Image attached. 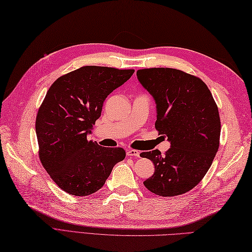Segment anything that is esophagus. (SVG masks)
Segmentation results:
<instances>
[{
	"mask_svg": "<svg viewBox=\"0 0 252 252\" xmlns=\"http://www.w3.org/2000/svg\"><path fill=\"white\" fill-rule=\"evenodd\" d=\"M127 156H133V157H140V152L137 150H127L126 152Z\"/></svg>",
	"mask_w": 252,
	"mask_h": 252,
	"instance_id": "34e87169",
	"label": "esophagus"
}]
</instances>
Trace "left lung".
I'll return each instance as SVG.
<instances>
[{"label":"left lung","instance_id":"obj_1","mask_svg":"<svg viewBox=\"0 0 252 252\" xmlns=\"http://www.w3.org/2000/svg\"><path fill=\"white\" fill-rule=\"evenodd\" d=\"M138 80L154 97L156 130L168 137L170 149L141 153L155 165L143 182L151 192L174 197L194 188L211 168L219 147L218 107L207 85L198 77L174 68H144Z\"/></svg>","mask_w":252,"mask_h":252}]
</instances>
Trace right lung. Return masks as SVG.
Instances as JSON below:
<instances>
[{"label": "right lung", "instance_id": "1", "mask_svg": "<svg viewBox=\"0 0 252 252\" xmlns=\"http://www.w3.org/2000/svg\"><path fill=\"white\" fill-rule=\"evenodd\" d=\"M134 69L83 66L58 78L36 116L41 164L57 185L78 197L96 192L114 165L125 158L122 147H103L88 133L100 118L107 96Z\"/></svg>", "mask_w": 252, "mask_h": 252}]
</instances>
